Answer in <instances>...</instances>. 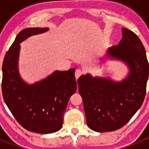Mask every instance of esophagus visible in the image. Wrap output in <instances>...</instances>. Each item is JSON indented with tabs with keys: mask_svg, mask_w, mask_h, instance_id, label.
Masks as SVG:
<instances>
[{
	"mask_svg": "<svg viewBox=\"0 0 149 149\" xmlns=\"http://www.w3.org/2000/svg\"><path fill=\"white\" fill-rule=\"evenodd\" d=\"M82 74H83V71L81 70H80V69H77L76 70V72H75V76H76V79H79Z\"/></svg>",
	"mask_w": 149,
	"mask_h": 149,
	"instance_id": "34e87169",
	"label": "esophagus"
}]
</instances>
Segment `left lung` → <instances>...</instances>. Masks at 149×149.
<instances>
[{"instance_id": "obj_1", "label": "left lung", "mask_w": 149, "mask_h": 149, "mask_svg": "<svg viewBox=\"0 0 149 149\" xmlns=\"http://www.w3.org/2000/svg\"><path fill=\"white\" fill-rule=\"evenodd\" d=\"M119 45L108 49V56L121 60L130 68V74L120 83L92 78L78 79L86 123L97 132L115 131L127 124L144 101L148 79L145 48L133 31L123 28Z\"/></svg>"}]
</instances>
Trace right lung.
Wrapping results in <instances>:
<instances>
[{
    "label": "right lung",
    "mask_w": 149,
    "mask_h": 149,
    "mask_svg": "<svg viewBox=\"0 0 149 149\" xmlns=\"http://www.w3.org/2000/svg\"><path fill=\"white\" fill-rule=\"evenodd\" d=\"M47 30H22L6 53L2 67V94L7 107L24 128L42 134L55 133L61 128L69 98L77 88L74 68L56 70L33 85H27L21 79L17 68L19 43Z\"/></svg>",
    "instance_id": "add662e5"
}]
</instances>
